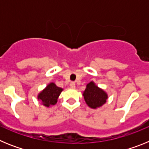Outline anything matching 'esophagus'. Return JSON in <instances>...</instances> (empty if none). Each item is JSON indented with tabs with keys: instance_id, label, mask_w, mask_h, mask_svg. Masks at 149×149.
<instances>
[{
	"instance_id": "1",
	"label": "esophagus",
	"mask_w": 149,
	"mask_h": 149,
	"mask_svg": "<svg viewBox=\"0 0 149 149\" xmlns=\"http://www.w3.org/2000/svg\"><path fill=\"white\" fill-rule=\"evenodd\" d=\"M70 87L72 88V89H74V88H75V83L71 82L70 83Z\"/></svg>"
}]
</instances>
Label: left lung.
Wrapping results in <instances>:
<instances>
[{
    "label": "left lung",
    "mask_w": 149,
    "mask_h": 149,
    "mask_svg": "<svg viewBox=\"0 0 149 149\" xmlns=\"http://www.w3.org/2000/svg\"><path fill=\"white\" fill-rule=\"evenodd\" d=\"M83 95L86 104L93 109L98 108L104 104L108 98L106 92L96 86L93 81H91L86 85Z\"/></svg>",
    "instance_id": "obj_1"
}]
</instances>
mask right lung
<instances>
[{"instance_id":"1","label":"right lung","mask_w":149,"mask_h":149,"mask_svg":"<svg viewBox=\"0 0 149 149\" xmlns=\"http://www.w3.org/2000/svg\"><path fill=\"white\" fill-rule=\"evenodd\" d=\"M63 89L58 87L54 83H50L41 93L38 95V99L40 100L44 106L49 107L56 104L59 95Z\"/></svg>"}]
</instances>
